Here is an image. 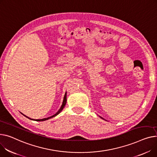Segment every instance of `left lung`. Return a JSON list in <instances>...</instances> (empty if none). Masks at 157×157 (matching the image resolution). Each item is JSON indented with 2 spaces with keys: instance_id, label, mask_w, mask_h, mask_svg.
Listing matches in <instances>:
<instances>
[{
  "instance_id": "left-lung-1",
  "label": "left lung",
  "mask_w": 157,
  "mask_h": 157,
  "mask_svg": "<svg viewBox=\"0 0 157 157\" xmlns=\"http://www.w3.org/2000/svg\"><path fill=\"white\" fill-rule=\"evenodd\" d=\"M100 118H101V119H103V120H105V119H103V118H102V117H100Z\"/></svg>"
}]
</instances>
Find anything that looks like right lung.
<instances>
[{
    "instance_id": "add662e5",
    "label": "right lung",
    "mask_w": 157,
    "mask_h": 157,
    "mask_svg": "<svg viewBox=\"0 0 157 157\" xmlns=\"http://www.w3.org/2000/svg\"><path fill=\"white\" fill-rule=\"evenodd\" d=\"M66 101H67V92H66V93H65L64 97V99H63V101H62V105H61L60 108L59 109V110L54 115H53V116H50V117H47V118H44V119H31V118L28 117V116H25V115H24L23 113H21L24 116H25L26 117H27V118H28V119H31V120L36 121H46V120H48V119H51V118H53V117H56V116H57V115H58L62 110H63L64 107H65L66 104Z\"/></svg>"
}]
</instances>
